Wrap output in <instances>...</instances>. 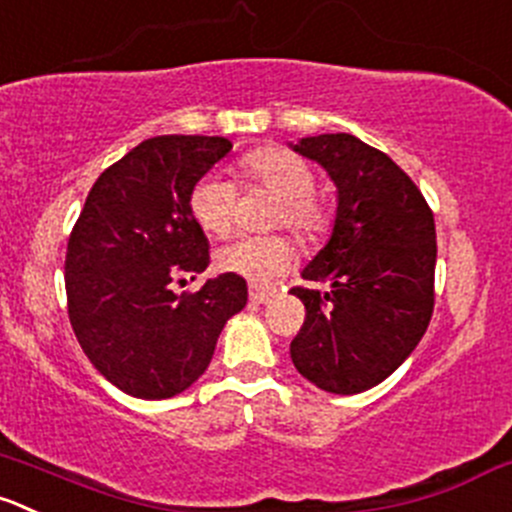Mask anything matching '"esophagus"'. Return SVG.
<instances>
[{"mask_svg": "<svg viewBox=\"0 0 512 512\" xmlns=\"http://www.w3.org/2000/svg\"><path fill=\"white\" fill-rule=\"evenodd\" d=\"M272 295H275V290H272V287L250 285V302H255V305H265Z\"/></svg>", "mask_w": 512, "mask_h": 512, "instance_id": "1", "label": "esophagus"}]
</instances>
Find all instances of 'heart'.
I'll return each instance as SVG.
<instances>
[{
    "mask_svg": "<svg viewBox=\"0 0 512 512\" xmlns=\"http://www.w3.org/2000/svg\"><path fill=\"white\" fill-rule=\"evenodd\" d=\"M242 182L275 192L277 205L272 225L287 227L302 242L325 240L335 222V205L317 190L315 167L305 157L280 145H262L245 152L237 162ZM190 215L207 235L225 237L235 225L237 187L220 175H205L190 192ZM295 247L282 235L240 237L215 252L217 270L247 277L252 282H270L290 270Z\"/></svg>",
    "mask_w": 512,
    "mask_h": 512,
    "instance_id": "b5f03b06",
    "label": "heart"
}]
</instances>
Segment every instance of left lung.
I'll list each match as a JSON object with an SVG mask.
<instances>
[{"label":"left lung","mask_w":512,"mask_h":512,"mask_svg":"<svg viewBox=\"0 0 512 512\" xmlns=\"http://www.w3.org/2000/svg\"><path fill=\"white\" fill-rule=\"evenodd\" d=\"M295 152L320 162L337 185L332 237L292 287L305 322L290 355L297 372L335 395L393 375L425 335L435 307L433 210L385 152L357 137H305Z\"/></svg>","instance_id":"left-lung-1"}]
</instances>
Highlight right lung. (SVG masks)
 <instances>
[{
  "mask_svg": "<svg viewBox=\"0 0 512 512\" xmlns=\"http://www.w3.org/2000/svg\"><path fill=\"white\" fill-rule=\"evenodd\" d=\"M232 150L225 137L162 135L109 165L67 242L64 287L84 355L132 398L165 400L207 370L222 327L247 305L240 275L172 292L210 265L190 192Z\"/></svg>",
  "mask_w": 512,
  "mask_h": 512,
  "instance_id": "obj_1",
  "label": "right lung"
}]
</instances>
